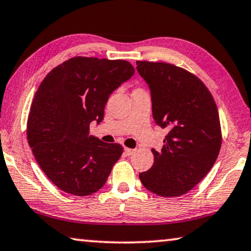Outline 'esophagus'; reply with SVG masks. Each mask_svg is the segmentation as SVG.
I'll return each mask as SVG.
<instances>
[{
  "instance_id": "obj_1",
  "label": "esophagus",
  "mask_w": 251,
  "mask_h": 251,
  "mask_svg": "<svg viewBox=\"0 0 251 251\" xmlns=\"http://www.w3.org/2000/svg\"><path fill=\"white\" fill-rule=\"evenodd\" d=\"M125 151L126 153V156H131L136 152V149H131V148H125Z\"/></svg>"
}]
</instances>
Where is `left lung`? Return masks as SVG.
I'll return each mask as SVG.
<instances>
[{"mask_svg": "<svg viewBox=\"0 0 251 251\" xmlns=\"http://www.w3.org/2000/svg\"><path fill=\"white\" fill-rule=\"evenodd\" d=\"M148 84L152 118L169 131L161 150L152 149V167L139 178L164 198L183 195L210 172L221 148L217 104L201 79L175 65L137 61Z\"/></svg>", "mask_w": 251, "mask_h": 251, "instance_id": "obj_1", "label": "left lung"}]
</instances>
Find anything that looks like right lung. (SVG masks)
Segmentation results:
<instances>
[{
  "instance_id": "right-lung-1",
  "label": "right lung",
  "mask_w": 251,
  "mask_h": 251,
  "mask_svg": "<svg viewBox=\"0 0 251 251\" xmlns=\"http://www.w3.org/2000/svg\"><path fill=\"white\" fill-rule=\"evenodd\" d=\"M134 74L126 60L74 57L49 72L34 95L26 133L42 172L61 191L91 195L121 157L119 144L90 136L110 95Z\"/></svg>"
}]
</instances>
